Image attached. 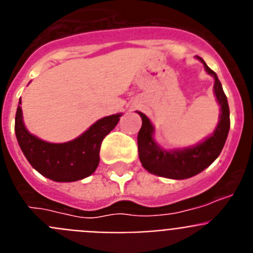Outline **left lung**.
Wrapping results in <instances>:
<instances>
[{
	"label": "left lung",
	"instance_id": "obj_1",
	"mask_svg": "<svg viewBox=\"0 0 253 253\" xmlns=\"http://www.w3.org/2000/svg\"><path fill=\"white\" fill-rule=\"evenodd\" d=\"M199 59L204 63L207 72L213 76L215 80L214 92H215L216 100L220 105V111H222L219 124L215 131L211 134V137H209L196 147L184 149V151L166 152L154 143L153 137H152L153 126L148 118L144 114L138 113L142 118V128L138 133L139 160L142 162V166L154 175L173 178V180H184V178L193 177L204 171L208 166H210L216 160L224 147L229 126H231L227 96L223 91L222 84L218 80L216 73L207 66L203 58H199Z\"/></svg>",
	"mask_w": 253,
	"mask_h": 253
}]
</instances>
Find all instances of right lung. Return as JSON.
<instances>
[{
	"label": "right lung",
	"mask_w": 253,
	"mask_h": 253,
	"mask_svg": "<svg viewBox=\"0 0 253 253\" xmlns=\"http://www.w3.org/2000/svg\"><path fill=\"white\" fill-rule=\"evenodd\" d=\"M120 116L122 114L106 116L97 120L77 139L55 144L29 133L22 123L21 106H17L15 133L22 153L39 173L58 182H72L95 172L100 162L102 140L115 128Z\"/></svg>",
	"instance_id": "1"
}]
</instances>
